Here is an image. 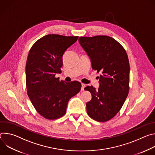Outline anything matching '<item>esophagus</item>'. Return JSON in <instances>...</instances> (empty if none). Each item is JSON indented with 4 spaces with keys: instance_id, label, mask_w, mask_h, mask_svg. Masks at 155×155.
Listing matches in <instances>:
<instances>
[{
    "instance_id": "esophagus-1",
    "label": "esophagus",
    "mask_w": 155,
    "mask_h": 155,
    "mask_svg": "<svg viewBox=\"0 0 155 155\" xmlns=\"http://www.w3.org/2000/svg\"><path fill=\"white\" fill-rule=\"evenodd\" d=\"M85 87V84L84 83H81V90L83 91L84 90V88Z\"/></svg>"
}]
</instances>
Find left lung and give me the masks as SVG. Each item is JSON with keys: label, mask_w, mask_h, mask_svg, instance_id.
<instances>
[{"label": "left lung", "mask_w": 155, "mask_h": 155, "mask_svg": "<svg viewBox=\"0 0 155 155\" xmlns=\"http://www.w3.org/2000/svg\"><path fill=\"white\" fill-rule=\"evenodd\" d=\"M81 47L91 61L93 70L101 72L98 90L87 86L92 96L86 103L87 115L105 122L114 118L121 108L129 93V63L127 53L114 38L106 35L80 37Z\"/></svg>", "instance_id": "8db88e82"}]
</instances>
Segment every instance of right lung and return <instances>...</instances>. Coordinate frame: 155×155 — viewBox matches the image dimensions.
<instances>
[{
    "instance_id": "add662e5",
    "label": "right lung",
    "mask_w": 155,
    "mask_h": 155,
    "mask_svg": "<svg viewBox=\"0 0 155 155\" xmlns=\"http://www.w3.org/2000/svg\"><path fill=\"white\" fill-rule=\"evenodd\" d=\"M78 37L47 35L31 47L26 65L28 95L37 112L48 120L62 117L69 99L81 89L79 81L66 83L56 78L61 72L64 52Z\"/></svg>"
}]
</instances>
